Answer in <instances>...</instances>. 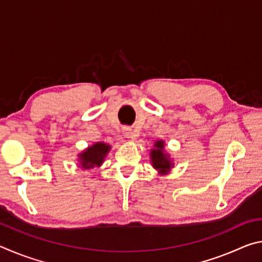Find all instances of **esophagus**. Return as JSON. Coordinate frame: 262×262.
Instances as JSON below:
<instances>
[{"label": "esophagus", "instance_id": "34e87169", "mask_svg": "<svg viewBox=\"0 0 262 262\" xmlns=\"http://www.w3.org/2000/svg\"><path fill=\"white\" fill-rule=\"evenodd\" d=\"M123 134H125L127 139H130V140H135L137 137V134L135 133V130H133L132 128H128V127L123 129Z\"/></svg>", "mask_w": 262, "mask_h": 262}]
</instances>
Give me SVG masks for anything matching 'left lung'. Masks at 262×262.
<instances>
[{
    "mask_svg": "<svg viewBox=\"0 0 262 262\" xmlns=\"http://www.w3.org/2000/svg\"><path fill=\"white\" fill-rule=\"evenodd\" d=\"M155 147L157 149L151 150V161H152V165L154 167L158 168L159 171L165 173L171 167V161L167 158V156L163 151L164 144L163 141H158L155 143Z\"/></svg>",
    "mask_w": 262,
    "mask_h": 262,
    "instance_id": "left-lung-1",
    "label": "left lung"
}]
</instances>
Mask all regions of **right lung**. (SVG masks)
Masks as SVG:
<instances>
[{
    "mask_svg": "<svg viewBox=\"0 0 262 262\" xmlns=\"http://www.w3.org/2000/svg\"><path fill=\"white\" fill-rule=\"evenodd\" d=\"M110 145L105 143H96L91 148L85 150L83 154L79 155L81 157V164L84 168L95 167V165H100L103 163L106 154L108 152Z\"/></svg>",
    "mask_w": 262,
    "mask_h": 262,
    "instance_id": "right-lung-1",
    "label": "right lung"
}]
</instances>
